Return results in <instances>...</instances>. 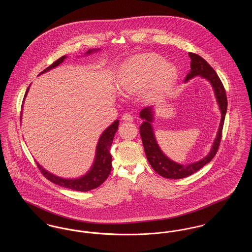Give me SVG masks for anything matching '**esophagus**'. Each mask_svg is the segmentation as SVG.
<instances>
[{"instance_id":"1","label":"esophagus","mask_w":252,"mask_h":252,"mask_svg":"<svg viewBox=\"0 0 252 252\" xmlns=\"http://www.w3.org/2000/svg\"><path fill=\"white\" fill-rule=\"evenodd\" d=\"M122 119H123V121H126V122H132V121H133V117H132L130 114L126 113V114L123 115Z\"/></svg>"}]
</instances>
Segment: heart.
Returning <instances> with one entry per match:
<instances>
[{"label":"heart","mask_w":252,"mask_h":252,"mask_svg":"<svg viewBox=\"0 0 252 252\" xmlns=\"http://www.w3.org/2000/svg\"><path fill=\"white\" fill-rule=\"evenodd\" d=\"M177 74L176 68L156 54H142L126 60L121 67L118 89L122 94L130 95L137 94L150 81L149 91L151 96L161 90L174 79Z\"/></svg>","instance_id":"1"}]
</instances>
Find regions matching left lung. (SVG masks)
Segmentation results:
<instances>
[{
  "mask_svg": "<svg viewBox=\"0 0 252 252\" xmlns=\"http://www.w3.org/2000/svg\"><path fill=\"white\" fill-rule=\"evenodd\" d=\"M189 57L191 59V70L186 75L185 83L191 80L194 76L203 77L204 79L210 82V84L213 87V90L216 95V102L220 109L221 121L219 124L216 139L214 141V144L212 145V148L209 154L204 157L203 158L199 159L198 161L183 165L169 158L162 152V150L160 149L159 145L157 142L155 132L152 125V123L154 122V114H155L154 106H150V107L143 108L141 110L140 117L142 120H144V122L140 126V134H141L142 142L144 144V152L147 158V160L159 176L166 179L180 180V179L189 177L203 167L204 165L209 163L214 158L221 141L223 125H224L225 116H226L227 108H228V100H227L226 92L216 71L200 56L193 53H189Z\"/></svg>",
  "mask_w": 252,
  "mask_h": 252,
  "instance_id": "left-lung-1",
  "label": "left lung"
}]
</instances>
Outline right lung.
Wrapping results in <instances>:
<instances>
[{
	"mask_svg": "<svg viewBox=\"0 0 252 252\" xmlns=\"http://www.w3.org/2000/svg\"><path fill=\"white\" fill-rule=\"evenodd\" d=\"M100 51V49H93L89 50L85 53V56H89L91 54H94ZM66 56L61 57L60 59L54 62L48 68H46L44 71L40 72L39 74H42L44 72H48L50 70L56 68L61 64L64 60H66ZM31 86V85H30ZM28 87L24 98L27 95L29 88ZM23 108L22 107V112H21V120H22V115H23ZM118 126H119V120L114 121L108 128L105 129L98 140V143L96 145L95 157L94 163L92 165L91 169L79 178L76 179H64L58 177L52 173H50L46 169L42 167L38 162H36L37 167L40 170V172L43 174V176L47 180L54 182L55 184H58L60 186H62L64 188H68L74 191L78 192H88L93 189H95L99 187L105 180L108 179L110 171H111V154H110V147L113 142V138L115 133L118 130Z\"/></svg>",
	"mask_w": 252,
	"mask_h": 252,
	"instance_id": "1",
	"label": "right lung"
}]
</instances>
